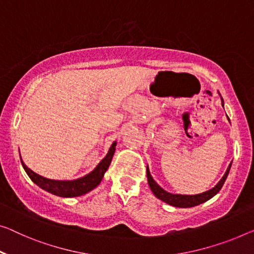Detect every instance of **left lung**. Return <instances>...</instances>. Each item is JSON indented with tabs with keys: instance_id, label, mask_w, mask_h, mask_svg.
Returning a JSON list of instances; mask_svg holds the SVG:
<instances>
[{
	"instance_id": "8db88e82",
	"label": "left lung",
	"mask_w": 254,
	"mask_h": 254,
	"mask_svg": "<svg viewBox=\"0 0 254 254\" xmlns=\"http://www.w3.org/2000/svg\"><path fill=\"white\" fill-rule=\"evenodd\" d=\"M222 100V98H221ZM222 106H224V100H222ZM232 164H229L228 169H227L226 173L224 177L221 178V180L215 185L213 188H211L210 190H206L202 192V194H197V195H180V194H171V192L164 190L163 188L155 183V180L153 179V177L150 176L149 169L147 166V180H148V185L153 191V194L156 196L157 198H160L163 202L170 204V205L176 206V207H191V206H196L198 204H202L206 200H209L210 198L213 197L214 195H217L219 190H220L221 187L224 186L225 181L228 177L229 170Z\"/></svg>"
}]
</instances>
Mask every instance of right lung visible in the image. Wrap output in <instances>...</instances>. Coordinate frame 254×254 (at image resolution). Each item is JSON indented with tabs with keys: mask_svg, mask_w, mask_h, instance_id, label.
Listing matches in <instances>:
<instances>
[{
	"mask_svg": "<svg viewBox=\"0 0 254 254\" xmlns=\"http://www.w3.org/2000/svg\"><path fill=\"white\" fill-rule=\"evenodd\" d=\"M115 147L116 142H113V145L109 148L108 153L106 156L101 160L99 164L96 166V169L92 172H90L89 175H86L82 178H78L76 180H52L47 179L42 176L37 175L32 170L28 169L27 166L24 164L21 157V164L24 166L26 173L28 177L32 179L33 183H35L37 186L41 187L44 190H47L51 194L60 196V197H76V196L84 195L86 192L92 190L96 188L98 185L103 180L105 172L107 171V169L111 165L112 158L114 156L115 153Z\"/></svg>",
	"mask_w": 254,
	"mask_h": 254,
	"instance_id": "obj_1",
	"label": "right lung"
}]
</instances>
